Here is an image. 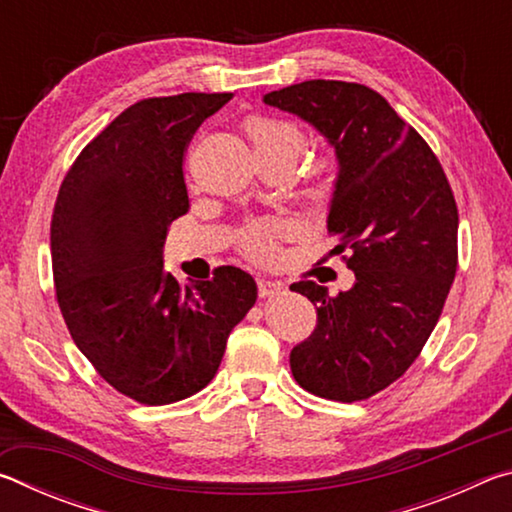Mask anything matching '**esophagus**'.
<instances>
[{"mask_svg": "<svg viewBox=\"0 0 512 512\" xmlns=\"http://www.w3.org/2000/svg\"><path fill=\"white\" fill-rule=\"evenodd\" d=\"M282 291L280 282H271V280H257V293L262 298H273Z\"/></svg>", "mask_w": 512, "mask_h": 512, "instance_id": "34e87169", "label": "esophagus"}]
</instances>
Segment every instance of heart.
I'll return each instance as SVG.
<instances>
[{
    "label": "heart",
    "instance_id": "obj_1",
    "mask_svg": "<svg viewBox=\"0 0 512 512\" xmlns=\"http://www.w3.org/2000/svg\"><path fill=\"white\" fill-rule=\"evenodd\" d=\"M244 131L248 135V140L255 146L257 160L280 158L293 167L298 160V155L307 144L305 131H302L296 121H289V119L250 115L244 121ZM327 173H329L327 160H316L309 167L305 194L311 198V201H323L327 196V189H329ZM275 235H277L275 223H255L250 225V228L244 232V237H241V248H244V253L250 257L264 259L271 255Z\"/></svg>",
    "mask_w": 512,
    "mask_h": 512
}]
</instances>
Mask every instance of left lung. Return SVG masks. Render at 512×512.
I'll return each instance as SVG.
<instances>
[{"instance_id":"left-lung-1","label":"left lung","mask_w":512,"mask_h":512,"mask_svg":"<svg viewBox=\"0 0 512 512\" xmlns=\"http://www.w3.org/2000/svg\"><path fill=\"white\" fill-rule=\"evenodd\" d=\"M336 149L339 180L327 216L354 287L329 296L314 280L291 289L316 305V327L291 350L305 391L368 400L420 357L458 266V207L431 146L379 92L361 83L305 81L268 92Z\"/></svg>"}]
</instances>
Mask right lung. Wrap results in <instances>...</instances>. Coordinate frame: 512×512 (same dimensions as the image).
<instances>
[{"instance_id": "right-lung-1", "label": "right lung", "mask_w": 512, "mask_h": 512, "mask_svg": "<svg viewBox=\"0 0 512 512\" xmlns=\"http://www.w3.org/2000/svg\"><path fill=\"white\" fill-rule=\"evenodd\" d=\"M230 99L185 92L133 103L79 153L51 214L54 289L69 334L101 379L146 406L203 391L257 300L241 268L180 284L162 262L171 223L189 210L187 146Z\"/></svg>"}]
</instances>
